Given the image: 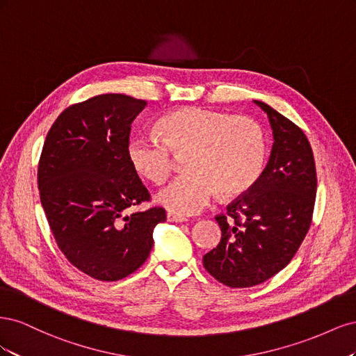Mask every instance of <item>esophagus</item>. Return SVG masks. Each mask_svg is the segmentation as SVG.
Segmentation results:
<instances>
[{
	"label": "esophagus",
	"mask_w": 356,
	"mask_h": 356,
	"mask_svg": "<svg viewBox=\"0 0 356 356\" xmlns=\"http://www.w3.org/2000/svg\"><path fill=\"white\" fill-rule=\"evenodd\" d=\"M166 217H168V221H172V222H184V221H187L184 215H179V213H175V212H168Z\"/></svg>",
	"instance_id": "1"
}]
</instances>
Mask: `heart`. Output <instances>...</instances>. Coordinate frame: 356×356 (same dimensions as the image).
Listing matches in <instances>:
<instances>
[{
  "instance_id": "1",
  "label": "heart",
  "mask_w": 356,
  "mask_h": 356,
  "mask_svg": "<svg viewBox=\"0 0 356 356\" xmlns=\"http://www.w3.org/2000/svg\"><path fill=\"white\" fill-rule=\"evenodd\" d=\"M161 136L136 135L127 157L139 175L161 184L174 166V154H184L187 169L157 195L159 203L179 215L202 211L215 191L234 197L250 190L266 163L263 127L246 115H230L200 106H186L157 122Z\"/></svg>"
}]
</instances>
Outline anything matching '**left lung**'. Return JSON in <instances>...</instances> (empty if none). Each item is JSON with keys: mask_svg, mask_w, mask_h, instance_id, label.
I'll return each instance as SVG.
<instances>
[{"mask_svg": "<svg viewBox=\"0 0 356 356\" xmlns=\"http://www.w3.org/2000/svg\"><path fill=\"white\" fill-rule=\"evenodd\" d=\"M254 102L273 129L270 159L255 184L215 217L221 241L203 257L208 273L230 288L263 284L293 260L316 197L315 159L305 132L272 106Z\"/></svg>", "mask_w": 356, "mask_h": 356, "instance_id": "obj_1", "label": "left lung"}]
</instances>
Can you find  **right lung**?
<instances>
[{
	"label": "right lung",
	"instance_id": "add662e5",
	"mask_svg": "<svg viewBox=\"0 0 356 356\" xmlns=\"http://www.w3.org/2000/svg\"><path fill=\"white\" fill-rule=\"evenodd\" d=\"M147 102L98 95L63 110L42 145L38 190L59 250L93 279L113 282L141 267L163 208L127 211L149 193L127 157L131 124Z\"/></svg>",
	"mask_w": 356,
	"mask_h": 356
}]
</instances>
